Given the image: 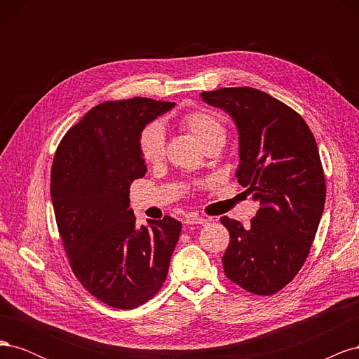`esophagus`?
Returning a JSON list of instances; mask_svg holds the SVG:
<instances>
[{
    "mask_svg": "<svg viewBox=\"0 0 359 359\" xmlns=\"http://www.w3.org/2000/svg\"><path fill=\"white\" fill-rule=\"evenodd\" d=\"M210 222H211L210 219H205V217H198V215H189L186 217V220H184L186 224H202V226H206Z\"/></svg>",
    "mask_w": 359,
    "mask_h": 359,
    "instance_id": "obj_1",
    "label": "esophagus"
}]
</instances>
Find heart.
I'll list each match as a JSON object with an SVG mask.
<instances>
[{"label":"heart","instance_id":"b5f03b06","mask_svg":"<svg viewBox=\"0 0 359 359\" xmlns=\"http://www.w3.org/2000/svg\"><path fill=\"white\" fill-rule=\"evenodd\" d=\"M178 127L191 135L206 149L222 147L226 140V126L223 119L208 111L194 109L178 118ZM139 149L142 158L149 165H157L165 156V132L158 124L147 126L139 136Z\"/></svg>","mask_w":359,"mask_h":359}]
</instances>
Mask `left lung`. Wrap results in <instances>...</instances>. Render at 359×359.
<instances>
[{
	"label": "left lung",
	"instance_id": "1",
	"mask_svg": "<svg viewBox=\"0 0 359 359\" xmlns=\"http://www.w3.org/2000/svg\"><path fill=\"white\" fill-rule=\"evenodd\" d=\"M201 97L232 116L240 135L236 178L260 203L245 227L220 219L231 235L224 274L256 295H273L306 262L323 212L327 186L316 140L299 114L264 91L238 86Z\"/></svg>",
	"mask_w": 359,
	"mask_h": 359
}]
</instances>
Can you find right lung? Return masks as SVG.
<instances>
[{
  "instance_id": "add662e5",
  "label": "right lung",
  "mask_w": 359,
  "mask_h": 359,
  "mask_svg": "<svg viewBox=\"0 0 359 359\" xmlns=\"http://www.w3.org/2000/svg\"><path fill=\"white\" fill-rule=\"evenodd\" d=\"M175 103L145 97L104 102L60 142L50 198L70 266L82 286L109 307L142 306L160 290L181 233L166 215L136 226L130 186L147 172L139 136Z\"/></svg>"
}]
</instances>
